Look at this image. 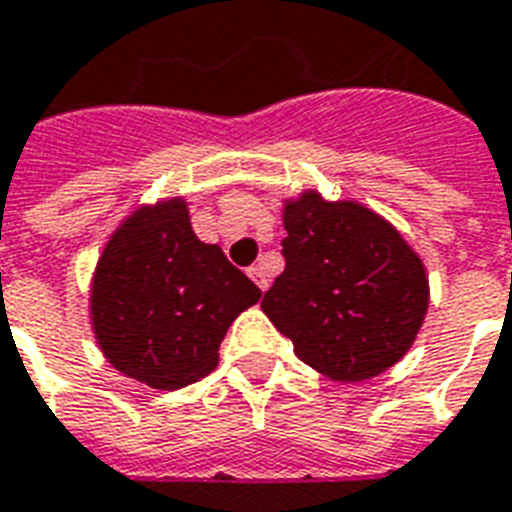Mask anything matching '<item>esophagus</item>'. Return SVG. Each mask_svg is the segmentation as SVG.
<instances>
[{"label":"esophagus","mask_w":512,"mask_h":512,"mask_svg":"<svg viewBox=\"0 0 512 512\" xmlns=\"http://www.w3.org/2000/svg\"><path fill=\"white\" fill-rule=\"evenodd\" d=\"M248 275H251V280L256 285H259L261 291H267V288H269V275H267V269H264V264H253V267L248 269Z\"/></svg>","instance_id":"34e87169"}]
</instances>
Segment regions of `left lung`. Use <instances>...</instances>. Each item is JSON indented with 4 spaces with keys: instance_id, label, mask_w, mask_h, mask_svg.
Returning <instances> with one entry per match:
<instances>
[{
    "instance_id": "obj_1",
    "label": "left lung",
    "mask_w": 512,
    "mask_h": 512,
    "mask_svg": "<svg viewBox=\"0 0 512 512\" xmlns=\"http://www.w3.org/2000/svg\"><path fill=\"white\" fill-rule=\"evenodd\" d=\"M285 269L261 310L293 350L336 382L398 363L427 312L425 267L392 224L358 202L304 192L283 211Z\"/></svg>"
}]
</instances>
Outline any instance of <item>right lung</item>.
<instances>
[{"label":"right lung","mask_w":512,"mask_h":512,"mask_svg":"<svg viewBox=\"0 0 512 512\" xmlns=\"http://www.w3.org/2000/svg\"><path fill=\"white\" fill-rule=\"evenodd\" d=\"M90 293L109 363L154 390L211 374L232 320L261 299L219 245L197 240L184 200L133 213L104 248Z\"/></svg>","instance_id":"obj_1"}]
</instances>
